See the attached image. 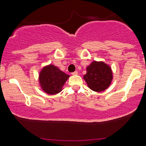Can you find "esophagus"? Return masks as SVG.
Returning a JSON list of instances; mask_svg holds the SVG:
<instances>
[{
	"label": "esophagus",
	"mask_w": 146,
	"mask_h": 146,
	"mask_svg": "<svg viewBox=\"0 0 146 146\" xmlns=\"http://www.w3.org/2000/svg\"><path fill=\"white\" fill-rule=\"evenodd\" d=\"M78 71H74L72 73V75H78Z\"/></svg>",
	"instance_id": "1"
}]
</instances>
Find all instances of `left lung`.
Instances as JSON below:
<instances>
[{"label": "left lung", "instance_id": "8db88e82", "mask_svg": "<svg viewBox=\"0 0 146 146\" xmlns=\"http://www.w3.org/2000/svg\"><path fill=\"white\" fill-rule=\"evenodd\" d=\"M83 78L92 90L102 92L111 84L113 78L112 72L108 65L94 61L87 67V73Z\"/></svg>", "mask_w": 146, "mask_h": 146}]
</instances>
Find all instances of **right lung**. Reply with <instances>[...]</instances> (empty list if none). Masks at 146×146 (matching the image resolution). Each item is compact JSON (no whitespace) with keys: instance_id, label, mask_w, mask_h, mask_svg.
I'll return each mask as SVG.
<instances>
[{"instance_id":"1","label":"right lung","mask_w":146,"mask_h":146,"mask_svg":"<svg viewBox=\"0 0 146 146\" xmlns=\"http://www.w3.org/2000/svg\"><path fill=\"white\" fill-rule=\"evenodd\" d=\"M68 75L60 70L54 65L45 66L39 73V82L42 90L48 95H55L62 90Z\"/></svg>"}]
</instances>
